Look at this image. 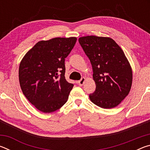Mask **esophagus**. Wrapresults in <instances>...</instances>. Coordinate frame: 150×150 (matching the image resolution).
Instances as JSON below:
<instances>
[{
	"label": "esophagus",
	"instance_id": "1",
	"mask_svg": "<svg viewBox=\"0 0 150 150\" xmlns=\"http://www.w3.org/2000/svg\"><path fill=\"white\" fill-rule=\"evenodd\" d=\"M85 77H83L82 79H81L80 80V81H78V84L79 85H83V84H84V83H85Z\"/></svg>",
	"mask_w": 150,
	"mask_h": 150
}]
</instances>
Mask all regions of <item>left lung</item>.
<instances>
[{
    "label": "left lung",
    "mask_w": 150,
    "mask_h": 150,
    "mask_svg": "<svg viewBox=\"0 0 150 150\" xmlns=\"http://www.w3.org/2000/svg\"><path fill=\"white\" fill-rule=\"evenodd\" d=\"M91 63L95 91L91 102L103 108H112L128 95L132 83V71L121 47L108 37L87 35L79 38Z\"/></svg>",
    "instance_id": "left-lung-1"
}]
</instances>
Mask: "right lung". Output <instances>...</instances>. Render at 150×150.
Wrapping results in <instances>:
<instances>
[{"label": "right lung", "instance_id": "1", "mask_svg": "<svg viewBox=\"0 0 150 150\" xmlns=\"http://www.w3.org/2000/svg\"><path fill=\"white\" fill-rule=\"evenodd\" d=\"M77 38H55L40 41L28 52L19 66L22 93L38 110L53 112L67 102L73 84L65 79V58Z\"/></svg>", "mask_w": 150, "mask_h": 150}]
</instances>
